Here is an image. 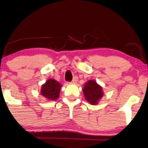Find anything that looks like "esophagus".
I'll use <instances>...</instances> for the list:
<instances>
[{
	"mask_svg": "<svg viewBox=\"0 0 148 148\" xmlns=\"http://www.w3.org/2000/svg\"><path fill=\"white\" fill-rule=\"evenodd\" d=\"M77 81H78V77L75 76V77H74V78H73L72 81H71V84H75V83H77Z\"/></svg>",
	"mask_w": 148,
	"mask_h": 148,
	"instance_id": "34e87169",
	"label": "esophagus"
}]
</instances>
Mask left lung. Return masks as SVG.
I'll return each instance as SVG.
<instances>
[{"instance_id":"obj_1","label":"left lung","mask_w":148,"mask_h":148,"mask_svg":"<svg viewBox=\"0 0 148 148\" xmlns=\"http://www.w3.org/2000/svg\"><path fill=\"white\" fill-rule=\"evenodd\" d=\"M83 92L87 101L92 105H96L103 96L102 88L93 80L88 81L84 85Z\"/></svg>"}]
</instances>
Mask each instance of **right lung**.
<instances>
[{
	"mask_svg": "<svg viewBox=\"0 0 148 148\" xmlns=\"http://www.w3.org/2000/svg\"><path fill=\"white\" fill-rule=\"evenodd\" d=\"M61 84L54 79H48L41 88V94L49 100L54 101L60 96Z\"/></svg>",
	"mask_w": 148,
	"mask_h": 148,
	"instance_id": "add662e5",
	"label": "right lung"
}]
</instances>
